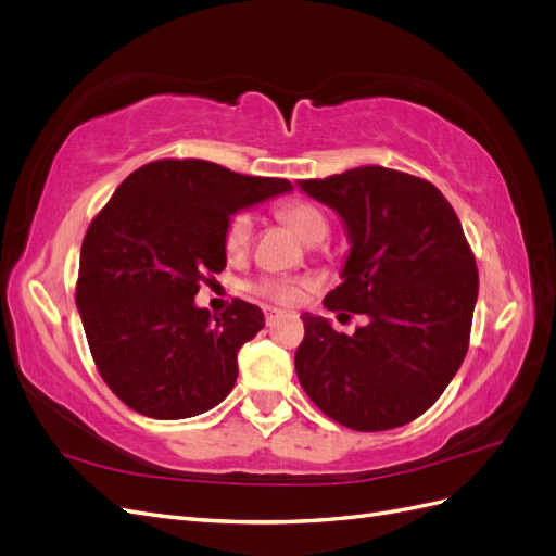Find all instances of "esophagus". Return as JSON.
Masks as SVG:
<instances>
[{
    "label": "esophagus",
    "mask_w": 556,
    "mask_h": 556,
    "mask_svg": "<svg viewBox=\"0 0 556 556\" xmlns=\"http://www.w3.org/2000/svg\"><path fill=\"white\" fill-rule=\"evenodd\" d=\"M282 315V311L280 308H274V306H266L264 308V317H266V325H271L276 317H280Z\"/></svg>",
    "instance_id": "esophagus-1"
}]
</instances>
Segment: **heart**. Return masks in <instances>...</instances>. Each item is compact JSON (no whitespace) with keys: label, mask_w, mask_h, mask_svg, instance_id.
I'll use <instances>...</instances> for the list:
<instances>
[{"label":"heart","mask_w":556,"mask_h":556,"mask_svg":"<svg viewBox=\"0 0 556 556\" xmlns=\"http://www.w3.org/2000/svg\"><path fill=\"white\" fill-rule=\"evenodd\" d=\"M278 215L288 223L301 239L306 243H319L329 237V217L313 201L306 199H292L278 206ZM252 231H255V223L248 211H239L229 217L225 227V250L229 255H245L252 243ZM308 288L306 280L294 278H262L260 282L252 285V292L276 301L282 306H292Z\"/></svg>","instance_id":"b5f03b06"}]
</instances>
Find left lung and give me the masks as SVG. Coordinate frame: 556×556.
Here are the masks:
<instances>
[{"label": "left lung", "mask_w": 556, "mask_h": 556, "mask_svg": "<svg viewBox=\"0 0 556 556\" xmlns=\"http://www.w3.org/2000/svg\"><path fill=\"white\" fill-rule=\"evenodd\" d=\"M299 185L343 217L352 243L325 306L368 317L348 336L301 315L299 382L348 429L408 425L439 401L468 350L478 266L459 217L435 185L384 166Z\"/></svg>", "instance_id": "8db88e82"}]
</instances>
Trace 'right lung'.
Segmentation results:
<instances>
[{
	"instance_id": "1",
	"label": "right lung",
	"mask_w": 556,
	"mask_h": 556,
	"mask_svg": "<svg viewBox=\"0 0 556 556\" xmlns=\"http://www.w3.org/2000/svg\"><path fill=\"white\" fill-rule=\"evenodd\" d=\"M290 190L285 178L206 160H157L129 174L94 215L80 245L76 306L97 371L125 406L182 419L231 392L239 350L264 315L233 299L215 317L194 296L227 264L229 217Z\"/></svg>"
}]
</instances>
